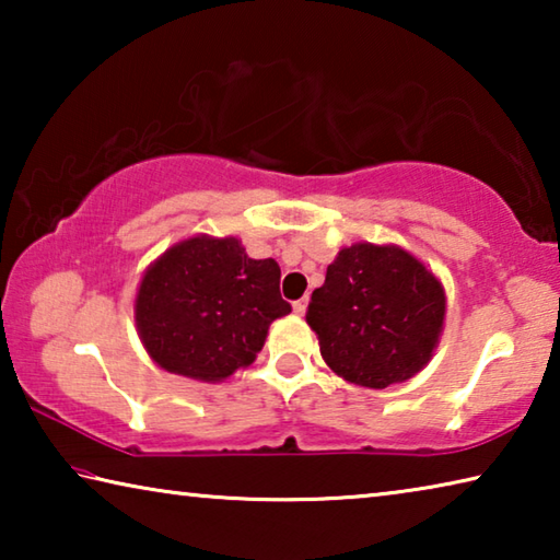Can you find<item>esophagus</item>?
<instances>
[{"label": "esophagus", "instance_id": "34e87169", "mask_svg": "<svg viewBox=\"0 0 560 560\" xmlns=\"http://www.w3.org/2000/svg\"><path fill=\"white\" fill-rule=\"evenodd\" d=\"M306 306H308V299L303 296V299H299V301H293V314H303V311H306Z\"/></svg>", "mask_w": 560, "mask_h": 560}]
</instances>
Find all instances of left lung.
<instances>
[{
	"label": "left lung",
	"instance_id": "obj_1",
	"mask_svg": "<svg viewBox=\"0 0 560 560\" xmlns=\"http://www.w3.org/2000/svg\"><path fill=\"white\" fill-rule=\"evenodd\" d=\"M444 311L442 283L420 259L395 244L360 242L328 264L324 287L311 293L306 324L330 371L383 390L430 363Z\"/></svg>",
	"mask_w": 560,
	"mask_h": 560
}]
</instances>
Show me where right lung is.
Returning a JSON list of instances; mask_svg holds the SVG:
<instances>
[{
	"label": "right lung",
	"mask_w": 560,
	"mask_h": 560,
	"mask_svg": "<svg viewBox=\"0 0 560 560\" xmlns=\"http://www.w3.org/2000/svg\"><path fill=\"white\" fill-rule=\"evenodd\" d=\"M279 281V264L249 259L236 236H189L145 269L138 336L163 371L220 383L254 363L269 326L291 311Z\"/></svg>",
	"instance_id": "1"
}]
</instances>
